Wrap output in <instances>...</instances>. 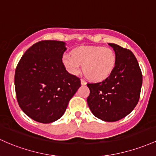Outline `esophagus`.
<instances>
[{"label":"esophagus","mask_w":156,"mask_h":156,"mask_svg":"<svg viewBox=\"0 0 156 156\" xmlns=\"http://www.w3.org/2000/svg\"><path fill=\"white\" fill-rule=\"evenodd\" d=\"M86 84H87L86 82H85V80L82 79V80H81V85H86Z\"/></svg>","instance_id":"1"}]
</instances>
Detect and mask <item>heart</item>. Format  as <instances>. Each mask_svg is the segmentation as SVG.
<instances>
[{"instance_id": "1", "label": "heart", "mask_w": 156, "mask_h": 156, "mask_svg": "<svg viewBox=\"0 0 156 156\" xmlns=\"http://www.w3.org/2000/svg\"><path fill=\"white\" fill-rule=\"evenodd\" d=\"M116 55L109 48L82 45L72 50V55L65 54L62 64L70 73L78 74L83 65V71L89 80L101 82L111 74L116 66Z\"/></svg>"}]
</instances>
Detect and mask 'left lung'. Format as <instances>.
Segmentation results:
<instances>
[{"label":"left lung","mask_w":156,"mask_h":156,"mask_svg":"<svg viewBox=\"0 0 156 156\" xmlns=\"http://www.w3.org/2000/svg\"><path fill=\"white\" fill-rule=\"evenodd\" d=\"M115 51L116 66L108 78L87 83L90 95L87 102L93 114L105 122H116L133 111L140 97L142 74L132 51L108 43Z\"/></svg>","instance_id":"8db88e82"}]
</instances>
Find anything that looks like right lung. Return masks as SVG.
I'll list each match as a JSON object with an SVG mask.
<instances>
[{
    "mask_svg": "<svg viewBox=\"0 0 156 156\" xmlns=\"http://www.w3.org/2000/svg\"><path fill=\"white\" fill-rule=\"evenodd\" d=\"M66 43L43 40L31 45L15 70V86L19 106L40 123H51L63 116L70 99L81 86L66 70L62 57Z\"/></svg>",
    "mask_w": 156,
    "mask_h": 156,
    "instance_id": "obj_1",
    "label": "right lung"
}]
</instances>
